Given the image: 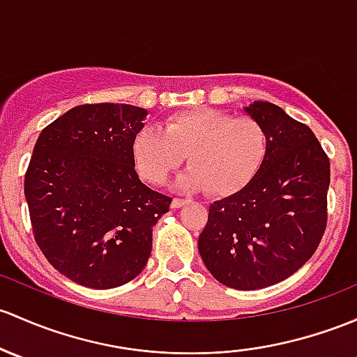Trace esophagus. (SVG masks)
Instances as JSON below:
<instances>
[{
    "label": "esophagus",
    "instance_id": "1",
    "mask_svg": "<svg viewBox=\"0 0 357 357\" xmlns=\"http://www.w3.org/2000/svg\"><path fill=\"white\" fill-rule=\"evenodd\" d=\"M188 204V200H183V198H174V200H172V204H171V207L172 208H181L183 205H186Z\"/></svg>",
    "mask_w": 357,
    "mask_h": 357
}]
</instances>
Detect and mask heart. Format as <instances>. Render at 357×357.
Returning <instances> with one entry per match:
<instances>
[{
  "mask_svg": "<svg viewBox=\"0 0 357 357\" xmlns=\"http://www.w3.org/2000/svg\"><path fill=\"white\" fill-rule=\"evenodd\" d=\"M267 152V135L253 118L210 107L176 112L164 131L144 126L131 142L135 166L144 179L160 185L188 157L190 169L178 185L205 190L215 197L241 191L260 169Z\"/></svg>",
  "mask_w": 357,
  "mask_h": 357,
  "instance_id": "1",
  "label": "heart"
}]
</instances>
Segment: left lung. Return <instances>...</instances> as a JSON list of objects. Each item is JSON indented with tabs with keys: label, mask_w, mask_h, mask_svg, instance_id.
<instances>
[{
	"label": "left lung",
	"mask_w": 357,
	"mask_h": 357,
	"mask_svg": "<svg viewBox=\"0 0 357 357\" xmlns=\"http://www.w3.org/2000/svg\"><path fill=\"white\" fill-rule=\"evenodd\" d=\"M267 135L257 174L238 193L210 205L198 251L224 286L264 289L299 270L327 226L330 160L314 133L272 102L245 107Z\"/></svg>",
	"instance_id": "left-lung-1"
}]
</instances>
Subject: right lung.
<instances>
[{
  "label": "right lung",
  "mask_w": 357,
  "mask_h": 357,
  "mask_svg": "<svg viewBox=\"0 0 357 357\" xmlns=\"http://www.w3.org/2000/svg\"><path fill=\"white\" fill-rule=\"evenodd\" d=\"M147 109L130 104L77 106L40 131L25 174L36 243L80 286L112 289L147 265L152 227L172 198L135 171L131 142Z\"/></svg>",
  "instance_id": "1"
}]
</instances>
